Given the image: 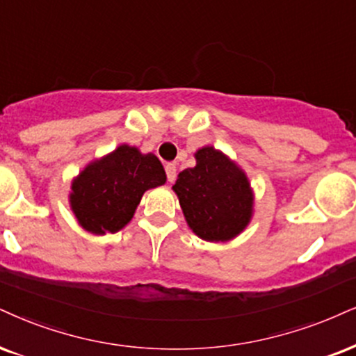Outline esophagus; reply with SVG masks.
<instances>
[{"label":"esophagus","mask_w":356,"mask_h":356,"mask_svg":"<svg viewBox=\"0 0 356 356\" xmlns=\"http://www.w3.org/2000/svg\"><path fill=\"white\" fill-rule=\"evenodd\" d=\"M165 171H166V178H168V181L173 183L175 178H177V165H175V163H166L165 165Z\"/></svg>","instance_id":"obj_1"}]
</instances>
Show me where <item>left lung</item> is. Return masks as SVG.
I'll use <instances>...</instances> for the list:
<instances>
[{
	"label": "left lung",
	"mask_w": 356,
	"mask_h": 356,
	"mask_svg": "<svg viewBox=\"0 0 356 356\" xmlns=\"http://www.w3.org/2000/svg\"><path fill=\"white\" fill-rule=\"evenodd\" d=\"M196 166L178 175L173 191L186 225L198 238L227 243L251 222L254 191L244 170L214 147L195 153Z\"/></svg>",
	"instance_id": "8db88e82"
}]
</instances>
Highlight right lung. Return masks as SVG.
<instances>
[{
    "label": "right lung",
    "mask_w": 356,
    "mask_h": 356,
    "mask_svg": "<svg viewBox=\"0 0 356 356\" xmlns=\"http://www.w3.org/2000/svg\"><path fill=\"white\" fill-rule=\"evenodd\" d=\"M165 181L163 165L153 153L122 143L87 163L72 179L69 204L87 232L113 234L131 221L143 193Z\"/></svg>",
    "instance_id": "obj_1"
}]
</instances>
